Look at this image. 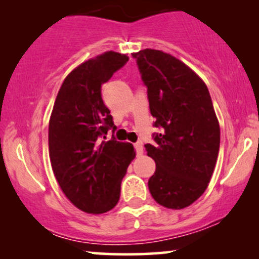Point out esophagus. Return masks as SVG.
I'll use <instances>...</instances> for the list:
<instances>
[{
    "label": "esophagus",
    "mask_w": 259,
    "mask_h": 259,
    "mask_svg": "<svg viewBox=\"0 0 259 259\" xmlns=\"http://www.w3.org/2000/svg\"><path fill=\"white\" fill-rule=\"evenodd\" d=\"M134 146H135L136 154H138V156H141V154L144 153V145H142L141 142H136V144L134 145Z\"/></svg>",
    "instance_id": "esophagus-1"
}]
</instances>
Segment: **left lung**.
Listing matches in <instances>:
<instances>
[{
	"label": "left lung",
	"instance_id": "left-lung-1",
	"mask_svg": "<svg viewBox=\"0 0 259 259\" xmlns=\"http://www.w3.org/2000/svg\"><path fill=\"white\" fill-rule=\"evenodd\" d=\"M156 119V145L147 156L156 162L148 189L157 203L170 209L189 207L206 191L214 170L221 127L212 99L200 76L180 59L159 50L133 53Z\"/></svg>",
	"mask_w": 259,
	"mask_h": 259
}]
</instances>
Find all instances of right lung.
Returning a JSON list of instances; mask_svg holds the SVG:
<instances>
[{
    "instance_id": "right-lung-1",
    "label": "right lung",
    "mask_w": 259,
    "mask_h": 259,
    "mask_svg": "<svg viewBox=\"0 0 259 259\" xmlns=\"http://www.w3.org/2000/svg\"><path fill=\"white\" fill-rule=\"evenodd\" d=\"M129 57L107 51L84 62L65 76L49 124L52 170L65 197L86 213L101 214L119 201L120 184L136 153L129 142L102 141L111 127V112L101 86Z\"/></svg>"
}]
</instances>
